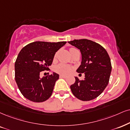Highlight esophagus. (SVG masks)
I'll return each instance as SVG.
<instances>
[{
  "label": "esophagus",
  "mask_w": 130,
  "mask_h": 130,
  "mask_svg": "<svg viewBox=\"0 0 130 130\" xmlns=\"http://www.w3.org/2000/svg\"><path fill=\"white\" fill-rule=\"evenodd\" d=\"M60 78H67V76H65V75H60Z\"/></svg>",
  "instance_id": "34e87169"
}]
</instances>
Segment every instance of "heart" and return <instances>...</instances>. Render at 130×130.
<instances>
[{
    "mask_svg": "<svg viewBox=\"0 0 130 130\" xmlns=\"http://www.w3.org/2000/svg\"><path fill=\"white\" fill-rule=\"evenodd\" d=\"M71 49H74V48H71ZM73 69V67L71 66L61 63L55 67V71L56 72L60 73V74L67 75L72 72Z\"/></svg>",
    "mask_w": 130,
    "mask_h": 130,
    "instance_id": "b5f03b06",
    "label": "heart"
}]
</instances>
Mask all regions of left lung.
I'll list each match as a JSON object with an SVG mask.
<instances>
[{
    "label": "left lung",
    "mask_w": 130,
    "mask_h": 130,
    "mask_svg": "<svg viewBox=\"0 0 130 130\" xmlns=\"http://www.w3.org/2000/svg\"><path fill=\"white\" fill-rule=\"evenodd\" d=\"M68 43L80 50L82 61L76 72L85 75L83 80L75 77V83L70 86L72 92L84 101L95 99L109 82L111 72L109 55L102 46L90 40H74Z\"/></svg>",
    "instance_id": "1"
}]
</instances>
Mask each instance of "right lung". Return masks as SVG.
<instances>
[{
	"mask_svg": "<svg viewBox=\"0 0 130 130\" xmlns=\"http://www.w3.org/2000/svg\"><path fill=\"white\" fill-rule=\"evenodd\" d=\"M66 43L35 41L22 48L15 62V79L24 97L32 102H41L52 95L59 75L53 72L41 78L40 74L48 70L56 52Z\"/></svg>",
	"mask_w": 130,
	"mask_h": 130,
	"instance_id": "1",
	"label": "right lung"
}]
</instances>
